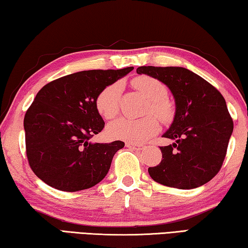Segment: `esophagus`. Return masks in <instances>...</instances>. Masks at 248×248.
I'll use <instances>...</instances> for the list:
<instances>
[{
    "instance_id": "esophagus-1",
    "label": "esophagus",
    "mask_w": 248,
    "mask_h": 248,
    "mask_svg": "<svg viewBox=\"0 0 248 248\" xmlns=\"http://www.w3.org/2000/svg\"><path fill=\"white\" fill-rule=\"evenodd\" d=\"M125 146L129 149H133V150H137V151H140L144 148L143 144H139V143H131V142H127L125 143Z\"/></svg>"
}]
</instances>
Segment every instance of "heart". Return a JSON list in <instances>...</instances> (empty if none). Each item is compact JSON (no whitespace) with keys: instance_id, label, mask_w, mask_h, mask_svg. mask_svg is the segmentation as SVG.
<instances>
[{"instance_id":"b5f03b06","label":"heart","mask_w":248,"mask_h":248,"mask_svg":"<svg viewBox=\"0 0 248 248\" xmlns=\"http://www.w3.org/2000/svg\"><path fill=\"white\" fill-rule=\"evenodd\" d=\"M133 86L150 100L145 115L142 119L120 118L108 125L107 133L114 139L124 140L131 143L148 141L159 131V123H169L173 119L174 107L169 99V89L164 83L150 75H140L132 81ZM123 85L115 82L105 86L96 96L95 106L100 116L112 119L118 115L120 93ZM157 116L155 117L153 115Z\"/></svg>"}]
</instances>
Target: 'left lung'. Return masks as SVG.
Wrapping results in <instances>:
<instances>
[{
  "instance_id": "8db88e82",
  "label": "left lung",
  "mask_w": 248,
  "mask_h": 248,
  "mask_svg": "<svg viewBox=\"0 0 248 248\" xmlns=\"http://www.w3.org/2000/svg\"><path fill=\"white\" fill-rule=\"evenodd\" d=\"M137 73L159 79L173 93L176 114L164 138L175 142L159 146L162 161L150 167L153 180L164 186L192 189L219 173L226 155L233 119L215 86L179 66H140Z\"/></svg>"
}]
</instances>
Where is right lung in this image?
Wrapping results in <instances>:
<instances>
[{
	"label": "right lung",
	"mask_w": 248,
	"mask_h": 248,
	"mask_svg": "<svg viewBox=\"0 0 248 248\" xmlns=\"http://www.w3.org/2000/svg\"><path fill=\"white\" fill-rule=\"evenodd\" d=\"M132 70L82 71L54 79L37 93L24 118L28 164L37 177L73 192L95 186L107 175L124 143H92L105 127L95 99Z\"/></svg>",
	"instance_id": "add662e5"
}]
</instances>
